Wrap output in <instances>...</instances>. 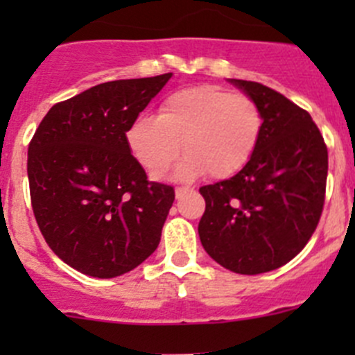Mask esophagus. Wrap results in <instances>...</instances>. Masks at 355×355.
<instances>
[{
	"mask_svg": "<svg viewBox=\"0 0 355 355\" xmlns=\"http://www.w3.org/2000/svg\"><path fill=\"white\" fill-rule=\"evenodd\" d=\"M189 191H192V189L191 187H177V189H175V196H177V199H180L182 196L187 194Z\"/></svg>",
	"mask_w": 355,
	"mask_h": 355,
	"instance_id": "1",
	"label": "esophagus"
}]
</instances>
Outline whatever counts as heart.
<instances>
[{
	"mask_svg": "<svg viewBox=\"0 0 355 355\" xmlns=\"http://www.w3.org/2000/svg\"><path fill=\"white\" fill-rule=\"evenodd\" d=\"M264 118L254 99L216 85H196L168 96L159 114L141 113L127 128L132 155L148 170L166 168L185 153L173 175L189 180L239 173L252 159Z\"/></svg>",
	"mask_w": 355,
	"mask_h": 355,
	"instance_id": "b5f03b06",
	"label": "heart"
}]
</instances>
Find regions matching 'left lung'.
<instances>
[{"label": "left lung", "mask_w": 355, "mask_h": 355, "mask_svg": "<svg viewBox=\"0 0 355 355\" xmlns=\"http://www.w3.org/2000/svg\"><path fill=\"white\" fill-rule=\"evenodd\" d=\"M228 82L257 103L263 135L237 175L199 189L206 211L198 232L218 264L234 273L259 275L293 259L316 230L328 151L306 110L257 82Z\"/></svg>", "instance_id": "obj_1"}]
</instances>
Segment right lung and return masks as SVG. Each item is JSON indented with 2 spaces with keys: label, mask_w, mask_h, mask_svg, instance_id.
I'll return each mask as SVG.
<instances>
[{
  "label": "right lung",
  "mask_w": 355,
  "mask_h": 355,
  "mask_svg": "<svg viewBox=\"0 0 355 355\" xmlns=\"http://www.w3.org/2000/svg\"><path fill=\"white\" fill-rule=\"evenodd\" d=\"M171 75L106 82L58 103L28 144L39 230L87 277L128 273L159 244L175 191L148 180L125 134Z\"/></svg>",
  "instance_id": "right-lung-1"
}]
</instances>
